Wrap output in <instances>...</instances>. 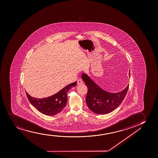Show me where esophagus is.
<instances>
[{"instance_id": "34e87169", "label": "esophagus", "mask_w": 158, "mask_h": 158, "mask_svg": "<svg viewBox=\"0 0 158 158\" xmlns=\"http://www.w3.org/2000/svg\"><path fill=\"white\" fill-rule=\"evenodd\" d=\"M82 83H83V81H82L81 79H79V80L77 81V84H78V85H80V84H82Z\"/></svg>"}]
</instances>
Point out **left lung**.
<instances>
[{
	"mask_svg": "<svg viewBox=\"0 0 158 158\" xmlns=\"http://www.w3.org/2000/svg\"><path fill=\"white\" fill-rule=\"evenodd\" d=\"M129 76H131L130 71ZM81 78L88 88L86 104L91 111L98 114H107L114 110L122 103L128 89L129 85L121 92H106L98 86L88 74L83 73Z\"/></svg>",
	"mask_w": 158,
	"mask_h": 158,
	"instance_id": "8db88e82",
	"label": "left lung"
}]
</instances>
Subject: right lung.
<instances>
[{"instance_id":"1","label":"right lung","mask_w":158,"mask_h":158,"mask_svg":"<svg viewBox=\"0 0 158 158\" xmlns=\"http://www.w3.org/2000/svg\"><path fill=\"white\" fill-rule=\"evenodd\" d=\"M77 82L69 84L54 95L43 98H33L26 92L27 98L37 110L46 115H54L60 112L66 106L67 93L71 88L76 86Z\"/></svg>"}]
</instances>
